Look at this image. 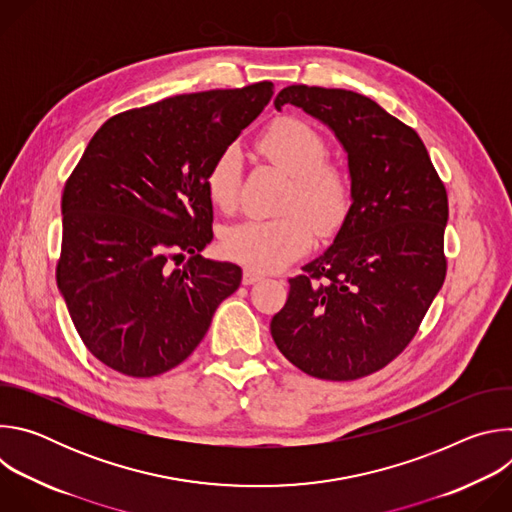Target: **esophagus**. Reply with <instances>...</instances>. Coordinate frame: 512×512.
Wrapping results in <instances>:
<instances>
[{
  "label": "esophagus",
  "mask_w": 512,
  "mask_h": 512,
  "mask_svg": "<svg viewBox=\"0 0 512 512\" xmlns=\"http://www.w3.org/2000/svg\"><path fill=\"white\" fill-rule=\"evenodd\" d=\"M263 279V273H259V271H255V269H245L243 271V283L245 285H253V283H257V281H261Z\"/></svg>",
  "instance_id": "obj_1"
}]
</instances>
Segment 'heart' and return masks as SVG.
Masks as SVG:
<instances>
[{
    "mask_svg": "<svg viewBox=\"0 0 512 512\" xmlns=\"http://www.w3.org/2000/svg\"><path fill=\"white\" fill-rule=\"evenodd\" d=\"M259 150L291 178L285 216L247 218L223 235V253L251 269L275 271L302 257L316 233L334 235L352 208V180L348 172L328 162V143L322 133L298 117L271 123ZM241 156L227 148L214 158L206 172V194L221 210H233L239 200Z\"/></svg>",
    "mask_w": 512,
    "mask_h": 512,
    "instance_id": "1",
    "label": "heart"
}]
</instances>
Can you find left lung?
<instances>
[{"label": "left lung", "instance_id": "8db88e82", "mask_svg": "<svg viewBox=\"0 0 512 512\" xmlns=\"http://www.w3.org/2000/svg\"><path fill=\"white\" fill-rule=\"evenodd\" d=\"M273 103L332 127L348 152L352 208L334 245L289 279L271 336L310 377L362 379L407 348L444 285L448 192L417 131L373 99L291 85Z\"/></svg>", "mask_w": 512, "mask_h": 512}]
</instances>
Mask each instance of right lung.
<instances>
[{
    "instance_id": "obj_1",
    "label": "right lung",
    "mask_w": 512,
    "mask_h": 512,
    "mask_svg": "<svg viewBox=\"0 0 512 512\" xmlns=\"http://www.w3.org/2000/svg\"><path fill=\"white\" fill-rule=\"evenodd\" d=\"M271 95L263 81L117 113L68 176L56 283L109 369L135 379L172 371L239 287L241 267L200 255L212 241L206 172ZM182 252L187 265L172 270Z\"/></svg>"
}]
</instances>
